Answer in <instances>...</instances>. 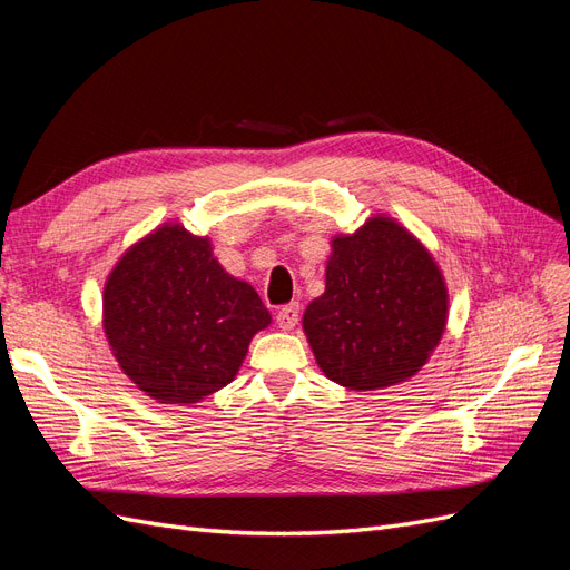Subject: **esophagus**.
I'll use <instances>...</instances> for the list:
<instances>
[{
	"label": "esophagus",
	"instance_id": "esophagus-1",
	"mask_svg": "<svg viewBox=\"0 0 570 570\" xmlns=\"http://www.w3.org/2000/svg\"><path fill=\"white\" fill-rule=\"evenodd\" d=\"M275 323H278L281 331H292L299 323V304H287L283 308H278L275 314Z\"/></svg>",
	"mask_w": 570,
	"mask_h": 570
}]
</instances>
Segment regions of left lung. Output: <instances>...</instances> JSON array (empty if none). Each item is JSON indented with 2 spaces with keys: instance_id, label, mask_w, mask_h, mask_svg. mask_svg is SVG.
Instances as JSON below:
<instances>
[{
  "instance_id": "obj_1",
  "label": "left lung",
  "mask_w": 570,
  "mask_h": 570,
  "mask_svg": "<svg viewBox=\"0 0 570 570\" xmlns=\"http://www.w3.org/2000/svg\"><path fill=\"white\" fill-rule=\"evenodd\" d=\"M446 285L430 252L387 216L333 239L325 292L304 333L333 383L381 390L416 375L446 325Z\"/></svg>"
}]
</instances>
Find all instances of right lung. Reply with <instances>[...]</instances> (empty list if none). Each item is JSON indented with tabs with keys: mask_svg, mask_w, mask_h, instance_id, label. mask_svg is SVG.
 I'll return each instance as SVG.
<instances>
[{
	"mask_svg": "<svg viewBox=\"0 0 570 570\" xmlns=\"http://www.w3.org/2000/svg\"><path fill=\"white\" fill-rule=\"evenodd\" d=\"M271 323L256 289L223 271L209 237L166 223L132 245L105 285V333L118 366L161 404L226 387Z\"/></svg>",
	"mask_w": 570,
	"mask_h": 570,
	"instance_id": "1",
	"label": "right lung"
}]
</instances>
